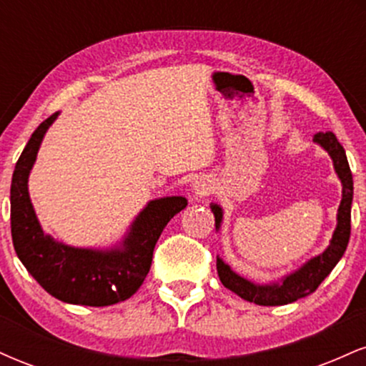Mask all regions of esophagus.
<instances>
[{
  "label": "esophagus",
  "mask_w": 366,
  "mask_h": 366,
  "mask_svg": "<svg viewBox=\"0 0 366 366\" xmlns=\"http://www.w3.org/2000/svg\"><path fill=\"white\" fill-rule=\"evenodd\" d=\"M212 191H213L212 180H208L204 177L196 179L194 184H192V192H194L197 197H204V196L212 194Z\"/></svg>",
  "instance_id": "obj_1"
}]
</instances>
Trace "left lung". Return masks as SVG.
I'll return each mask as SVG.
<instances>
[{"label":"left lung","instance_id":"8db88e82","mask_svg":"<svg viewBox=\"0 0 366 366\" xmlns=\"http://www.w3.org/2000/svg\"><path fill=\"white\" fill-rule=\"evenodd\" d=\"M315 142H318L330 154L332 162H334V169L342 182V201L341 207H339L337 227L334 230V236H332L329 247L322 254L310 259L300 270L285 277L282 282L272 285H258L249 282V280L234 274L229 264H225L220 258H217V270L222 284L232 292H236L237 296H241L242 300L249 301V303L262 306H279L294 303V301L301 300V297L310 296V294L317 291V287L323 282V279L330 274L332 268L342 258L347 242H350L352 175L346 158V151H344L341 142L337 141V137L332 132H318L315 136ZM212 212L215 215V225L218 229L222 222V208L218 204H212Z\"/></svg>","mask_w":366,"mask_h":366}]
</instances>
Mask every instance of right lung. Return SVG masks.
<instances>
[{
    "mask_svg": "<svg viewBox=\"0 0 366 366\" xmlns=\"http://www.w3.org/2000/svg\"><path fill=\"white\" fill-rule=\"evenodd\" d=\"M58 113L34 130L11 179V239L16 256L46 292L70 305L110 306L129 300L144 282L157 241L170 218L187 207L182 196L149 201L134 220L122 247L110 251L79 249L53 241L37 222L27 191L29 172L46 130Z\"/></svg>",
    "mask_w": 366,
    "mask_h": 366,
    "instance_id": "obj_1",
    "label": "right lung"
}]
</instances>
